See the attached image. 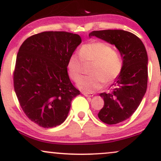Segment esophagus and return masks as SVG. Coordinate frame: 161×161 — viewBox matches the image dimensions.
I'll return each mask as SVG.
<instances>
[{
  "label": "esophagus",
  "instance_id": "obj_1",
  "mask_svg": "<svg viewBox=\"0 0 161 161\" xmlns=\"http://www.w3.org/2000/svg\"><path fill=\"white\" fill-rule=\"evenodd\" d=\"M82 94L84 95L86 97H93L94 95L92 93H87V92H82Z\"/></svg>",
  "mask_w": 161,
  "mask_h": 161
}]
</instances>
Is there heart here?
<instances>
[{
  "instance_id": "obj_1",
  "label": "heart",
  "mask_w": 161,
  "mask_h": 161,
  "mask_svg": "<svg viewBox=\"0 0 161 161\" xmlns=\"http://www.w3.org/2000/svg\"><path fill=\"white\" fill-rule=\"evenodd\" d=\"M79 55L73 53L68 59L66 68L69 77L79 81L82 74V63L93 62L91 76L83 77L77 86L83 92L92 93L101 89L104 82L110 84L116 80L123 69L120 53L102 42H93L82 45Z\"/></svg>"
}]
</instances>
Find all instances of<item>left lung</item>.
<instances>
[{"label": "left lung", "instance_id": "8db88e82", "mask_svg": "<svg viewBox=\"0 0 161 161\" xmlns=\"http://www.w3.org/2000/svg\"><path fill=\"white\" fill-rule=\"evenodd\" d=\"M97 38L115 45L123 58V69L114 81L110 93H101L104 105L99 119L109 125L129 119L141 104L147 85V54L139 38L124 30L108 29L93 31L89 37Z\"/></svg>", "mask_w": 161, "mask_h": 161}]
</instances>
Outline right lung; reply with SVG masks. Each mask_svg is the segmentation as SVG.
I'll return each mask as SVG.
<instances>
[{
	"label": "right lung",
	"instance_id": "right-lung-1",
	"mask_svg": "<svg viewBox=\"0 0 161 161\" xmlns=\"http://www.w3.org/2000/svg\"><path fill=\"white\" fill-rule=\"evenodd\" d=\"M81 42L77 34L44 32L29 37L20 46L14 90L25 115L43 128L64 123L72 100L80 94L70 82L66 64Z\"/></svg>",
	"mask_w": 161,
	"mask_h": 161
}]
</instances>
